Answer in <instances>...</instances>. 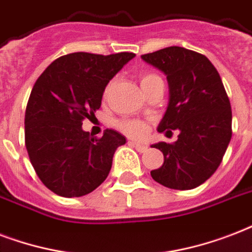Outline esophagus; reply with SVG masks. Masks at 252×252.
I'll use <instances>...</instances> for the list:
<instances>
[{
  "mask_svg": "<svg viewBox=\"0 0 252 252\" xmlns=\"http://www.w3.org/2000/svg\"><path fill=\"white\" fill-rule=\"evenodd\" d=\"M128 144H131L132 147H135L136 151H139V153H144V151L147 150V147H146L144 144L138 143V142H128Z\"/></svg>",
  "mask_w": 252,
  "mask_h": 252,
  "instance_id": "obj_1",
  "label": "esophagus"
}]
</instances>
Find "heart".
Returning a JSON list of instances; mask_svg holds the SVG:
<instances>
[{
	"mask_svg": "<svg viewBox=\"0 0 252 252\" xmlns=\"http://www.w3.org/2000/svg\"><path fill=\"white\" fill-rule=\"evenodd\" d=\"M159 79L157 75H153V73H147V75L140 76V87L143 88L144 85H147L148 83H151L153 80ZM113 83H110L105 89V95H108L112 91ZM118 127L122 130V131L128 136H132V138H142V136L146 134V126L144 124L139 122V121H122L118 124Z\"/></svg>",
	"mask_w": 252,
	"mask_h": 252,
	"instance_id": "obj_1",
	"label": "heart"
}]
</instances>
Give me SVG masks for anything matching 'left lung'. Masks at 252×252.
Here are the masks:
<instances>
[{"instance_id": "left-lung-1", "label": "left lung", "mask_w": 252, "mask_h": 252, "mask_svg": "<svg viewBox=\"0 0 252 252\" xmlns=\"http://www.w3.org/2000/svg\"><path fill=\"white\" fill-rule=\"evenodd\" d=\"M140 58L168 81V106L158 131H180L175 143L151 144L164 155V163L151 176L167 188H196L217 171L231 139V106L220 73L206 56L184 47Z\"/></svg>"}]
</instances>
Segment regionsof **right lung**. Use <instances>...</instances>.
<instances>
[{
    "mask_svg": "<svg viewBox=\"0 0 252 252\" xmlns=\"http://www.w3.org/2000/svg\"><path fill=\"white\" fill-rule=\"evenodd\" d=\"M135 56L73 52L52 62L36 80L25 114V140L35 172L62 197H81L102 184L126 138L106 128L95 139L83 130L109 81Z\"/></svg>",
    "mask_w": 252,
    "mask_h": 252,
    "instance_id": "obj_1",
    "label": "right lung"
}]
</instances>
